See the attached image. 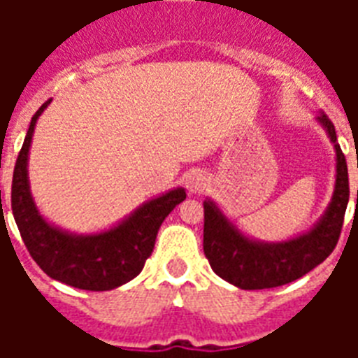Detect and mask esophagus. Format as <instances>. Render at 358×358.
Here are the masks:
<instances>
[{
  "label": "esophagus",
  "instance_id": "1",
  "mask_svg": "<svg viewBox=\"0 0 358 358\" xmlns=\"http://www.w3.org/2000/svg\"><path fill=\"white\" fill-rule=\"evenodd\" d=\"M206 176H202V174H193V176L187 180V189H189L191 193H201V191L206 187Z\"/></svg>",
  "mask_w": 358,
  "mask_h": 358
}]
</instances>
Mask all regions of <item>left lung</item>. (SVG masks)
I'll return each mask as SVG.
<instances>
[{
	"mask_svg": "<svg viewBox=\"0 0 358 358\" xmlns=\"http://www.w3.org/2000/svg\"><path fill=\"white\" fill-rule=\"evenodd\" d=\"M336 150V185L333 201L320 223L299 238L282 243H258L245 238L215 204L204 202V255L219 277L241 289L277 288L294 282L320 266L338 243L350 201L348 163L334 124L327 115L317 117Z\"/></svg>",
	"mask_w": 358,
	"mask_h": 358,
	"instance_id": "left-lung-1",
	"label": "left lung"
}]
</instances>
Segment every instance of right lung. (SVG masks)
Masks as SVG:
<instances>
[{
	"label": "right lung",
	"mask_w": 358,
	"mask_h": 358,
	"mask_svg": "<svg viewBox=\"0 0 358 358\" xmlns=\"http://www.w3.org/2000/svg\"><path fill=\"white\" fill-rule=\"evenodd\" d=\"M48 103L50 100L33 115L14 165L10 206L20 236L31 258L48 277L89 292L119 288L137 277L145 267L146 258L154 250L157 230L169 213L185 201V191L178 187L146 202L119 227L96 236H74L46 223L31 199L27 154L36 119Z\"/></svg>",
	"instance_id": "obj_1"
}]
</instances>
